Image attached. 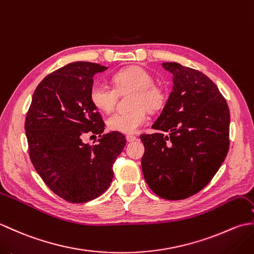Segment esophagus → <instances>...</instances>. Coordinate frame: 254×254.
<instances>
[{
  "instance_id": "obj_1",
  "label": "esophagus",
  "mask_w": 254,
  "mask_h": 254,
  "mask_svg": "<svg viewBox=\"0 0 254 254\" xmlns=\"http://www.w3.org/2000/svg\"><path fill=\"white\" fill-rule=\"evenodd\" d=\"M136 136L135 135H131V134H128V135H127V142H134L136 141Z\"/></svg>"
}]
</instances>
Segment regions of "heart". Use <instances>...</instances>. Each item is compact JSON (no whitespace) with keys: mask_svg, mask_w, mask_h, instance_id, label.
<instances>
[{"mask_svg":"<svg viewBox=\"0 0 254 254\" xmlns=\"http://www.w3.org/2000/svg\"><path fill=\"white\" fill-rule=\"evenodd\" d=\"M115 87L105 82H96L89 91V98L97 109L110 112L115 107L118 91H135L132 99L131 111H119L113 113L107 121L111 131L124 134L136 133L148 120L147 110L160 109L165 104L166 95L164 90L154 85L153 75L139 66L123 68L113 75Z\"/></svg>","mask_w":254,"mask_h":254,"instance_id":"b5f03b06","label":"heart"}]
</instances>
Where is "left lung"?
<instances>
[{
	"label": "left lung",
	"mask_w": 254,
	"mask_h": 254,
	"mask_svg": "<svg viewBox=\"0 0 254 254\" xmlns=\"http://www.w3.org/2000/svg\"><path fill=\"white\" fill-rule=\"evenodd\" d=\"M172 74V90L153 124L142 134V170L154 193L183 199L201 191L224 163L229 148L230 115L217 86L206 75L176 62L161 63Z\"/></svg>",
	"instance_id": "obj_1"
}]
</instances>
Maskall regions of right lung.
<instances>
[{
    "instance_id": "right-lung-1",
    "label": "right lung",
    "mask_w": 254,
    "mask_h": 254,
    "mask_svg": "<svg viewBox=\"0 0 254 254\" xmlns=\"http://www.w3.org/2000/svg\"><path fill=\"white\" fill-rule=\"evenodd\" d=\"M107 68L74 62L57 69L37 86L26 117L32 165L53 192L71 203L91 201L109 188L112 166L127 144L116 131L93 146L82 139L85 133H104L105 123L89 91L95 74Z\"/></svg>"
}]
</instances>
